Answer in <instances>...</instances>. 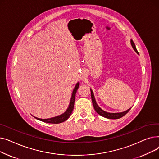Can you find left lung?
Returning a JSON list of instances; mask_svg holds the SVG:
<instances>
[{"mask_svg": "<svg viewBox=\"0 0 159 159\" xmlns=\"http://www.w3.org/2000/svg\"><path fill=\"white\" fill-rule=\"evenodd\" d=\"M131 46L133 48V49H134L135 51L139 54L137 50V48L135 47V45L134 44V43H133V41L132 40H131ZM91 100H92V102H93V107H94V109L96 111V112L99 114L100 115H101L102 116H104V117L105 118H107V119H120L121 117H122L123 116H124L125 115H126L127 113H128V111L130 110L131 108H129V109H128V110L125 111L124 112H121V113H107V112H106L104 111H103L101 108H100V107L97 105L96 101H95V97H94V95H93V91L91 89Z\"/></svg>", "mask_w": 159, "mask_h": 159, "instance_id": "1", "label": "left lung"}]
</instances>
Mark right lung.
I'll return each instance as SVG.
<instances>
[{
    "label": "right lung",
    "mask_w": 159,
    "mask_h": 159,
    "mask_svg": "<svg viewBox=\"0 0 159 159\" xmlns=\"http://www.w3.org/2000/svg\"><path fill=\"white\" fill-rule=\"evenodd\" d=\"M79 87V82L77 83L76 86H75L74 89H73V93H72V97H71V101H70V106L68 108V110H67L62 115L55 116V117H53V118L48 119H39V118H37V117H35V118L40 120V121H43V122H47V123H51V124H59V123H61V122H63L66 121L67 119H68L70 117V116L71 115V113L73 110L74 104H75V95H76V93H77Z\"/></svg>",
    "instance_id": "1"
}]
</instances>
